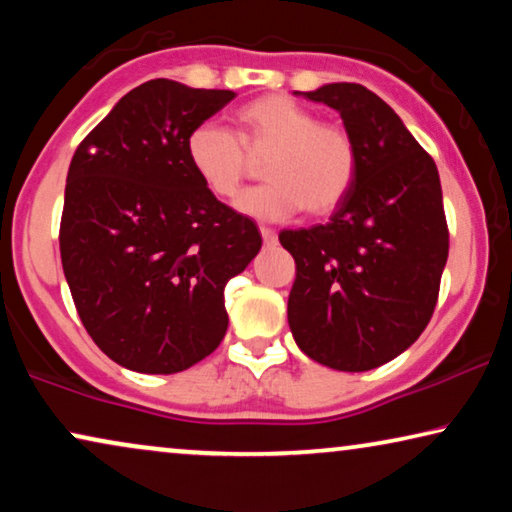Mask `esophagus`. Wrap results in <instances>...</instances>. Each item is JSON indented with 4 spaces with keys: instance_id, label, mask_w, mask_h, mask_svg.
<instances>
[{
    "instance_id": "34e87169",
    "label": "esophagus",
    "mask_w": 512,
    "mask_h": 512,
    "mask_svg": "<svg viewBox=\"0 0 512 512\" xmlns=\"http://www.w3.org/2000/svg\"><path fill=\"white\" fill-rule=\"evenodd\" d=\"M261 237H263V242L268 244V247H275V244H277V233H275V230L261 228Z\"/></svg>"
}]
</instances>
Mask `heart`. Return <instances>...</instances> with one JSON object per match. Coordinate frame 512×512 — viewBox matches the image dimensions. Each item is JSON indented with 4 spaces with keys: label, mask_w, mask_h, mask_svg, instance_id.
<instances>
[{
    "label": "heart",
    "mask_w": 512,
    "mask_h": 512,
    "mask_svg": "<svg viewBox=\"0 0 512 512\" xmlns=\"http://www.w3.org/2000/svg\"><path fill=\"white\" fill-rule=\"evenodd\" d=\"M233 132L200 123L186 139V158L209 193L230 200L251 174V158H263L268 184L237 200L242 214L263 221L289 219L298 209L314 216L331 214L352 191L356 144L345 128L317 121L303 104L284 95H263L242 104Z\"/></svg>",
    "instance_id": "1"
}]
</instances>
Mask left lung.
<instances>
[{
    "mask_svg": "<svg viewBox=\"0 0 512 512\" xmlns=\"http://www.w3.org/2000/svg\"><path fill=\"white\" fill-rule=\"evenodd\" d=\"M303 95L340 111L359 167L331 221L279 233L296 261L289 326L321 366L363 373L405 352L436 310L450 249L438 167L359 83Z\"/></svg>",
    "mask_w": 512,
    "mask_h": 512,
    "instance_id": "1",
    "label": "left lung"
}]
</instances>
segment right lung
<instances>
[{"label":"right lung","mask_w":512,"mask_h":512,"mask_svg":"<svg viewBox=\"0 0 512 512\" xmlns=\"http://www.w3.org/2000/svg\"><path fill=\"white\" fill-rule=\"evenodd\" d=\"M233 97V90L146 81L74 153L60 221L62 270L88 335L118 366L181 373L226 335L223 289L263 240L249 216L200 184L186 139Z\"/></svg>","instance_id":"add662e5"}]
</instances>
